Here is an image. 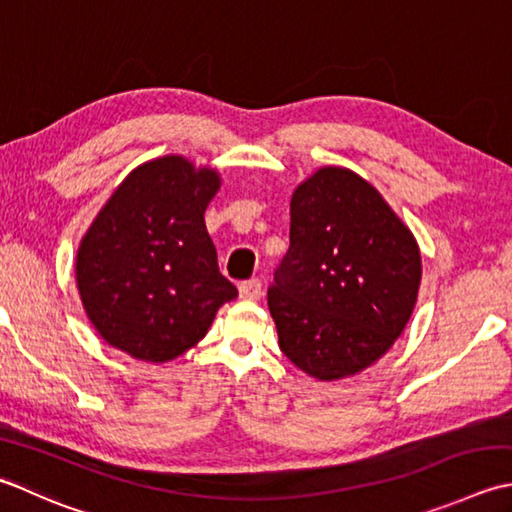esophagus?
Masks as SVG:
<instances>
[{
    "mask_svg": "<svg viewBox=\"0 0 512 512\" xmlns=\"http://www.w3.org/2000/svg\"><path fill=\"white\" fill-rule=\"evenodd\" d=\"M264 295V288L259 279H246V282L239 284V297L242 299H259Z\"/></svg>",
    "mask_w": 512,
    "mask_h": 512,
    "instance_id": "1",
    "label": "esophagus"
}]
</instances>
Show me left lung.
Returning a JSON list of instances; mask_svg holds the SVG:
<instances>
[{"label":"left lung","mask_w":512,"mask_h":512,"mask_svg":"<svg viewBox=\"0 0 512 512\" xmlns=\"http://www.w3.org/2000/svg\"><path fill=\"white\" fill-rule=\"evenodd\" d=\"M419 282L413 233L366 179L328 166L297 186L268 308L299 370L335 382L375 364L413 315Z\"/></svg>","instance_id":"1"}]
</instances>
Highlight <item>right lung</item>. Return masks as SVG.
Returning <instances> with one entry per match:
<instances>
[{
	"label": "right lung",
	"instance_id": "right-lung-1",
	"mask_svg": "<svg viewBox=\"0 0 512 512\" xmlns=\"http://www.w3.org/2000/svg\"><path fill=\"white\" fill-rule=\"evenodd\" d=\"M213 168L166 155L137 166L99 210L77 250V288L106 344L142 362L186 353L237 288L219 273L204 213Z\"/></svg>",
	"mask_w": 512,
	"mask_h": 512
}]
</instances>
